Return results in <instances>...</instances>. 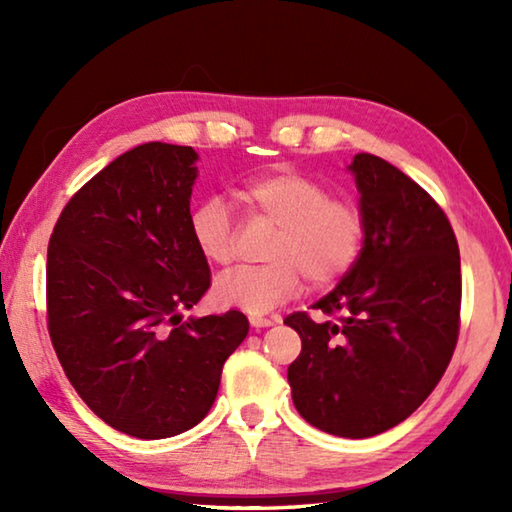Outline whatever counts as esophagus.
Returning a JSON list of instances; mask_svg holds the SVG:
<instances>
[{
  "label": "esophagus",
  "instance_id": "obj_1",
  "mask_svg": "<svg viewBox=\"0 0 512 512\" xmlns=\"http://www.w3.org/2000/svg\"><path fill=\"white\" fill-rule=\"evenodd\" d=\"M250 327L262 329V327H271L277 318H262V316H250Z\"/></svg>",
  "mask_w": 512,
  "mask_h": 512
}]
</instances>
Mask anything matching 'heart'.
Segmentation results:
<instances>
[{
  "label": "heart",
  "instance_id": "heart-1",
  "mask_svg": "<svg viewBox=\"0 0 512 512\" xmlns=\"http://www.w3.org/2000/svg\"><path fill=\"white\" fill-rule=\"evenodd\" d=\"M239 198L257 219L275 225L266 266L239 268L212 284L214 305L266 314L309 287H332L359 262L366 246V214L309 173L280 169L259 173L239 187ZM189 235L205 262L225 266L235 257V221L223 198L210 196L189 216Z\"/></svg>",
  "mask_w": 512,
  "mask_h": 512
}]
</instances>
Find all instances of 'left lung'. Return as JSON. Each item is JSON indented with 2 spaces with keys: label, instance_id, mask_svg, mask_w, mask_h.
<instances>
[{
  "label": "left lung",
  "instance_id": "8db88e82",
  "mask_svg": "<svg viewBox=\"0 0 512 512\" xmlns=\"http://www.w3.org/2000/svg\"><path fill=\"white\" fill-rule=\"evenodd\" d=\"M366 214V246L339 287L320 298L327 320L284 318L302 341L291 397L311 427L370 438L400 424L447 370L461 327V255L452 223L391 162L350 164Z\"/></svg>",
  "mask_w": 512,
  "mask_h": 512
}]
</instances>
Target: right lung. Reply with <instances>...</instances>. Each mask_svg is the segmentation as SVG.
Returning <instances> with one entry per match:
<instances>
[{
	"instance_id": "obj_1",
	"label": "right lung",
	"mask_w": 512,
	"mask_h": 512,
	"mask_svg": "<svg viewBox=\"0 0 512 512\" xmlns=\"http://www.w3.org/2000/svg\"><path fill=\"white\" fill-rule=\"evenodd\" d=\"M192 146L149 142L76 192L47 250V327L81 400L133 438L196 427L225 359L248 334L241 311L189 318L210 266L189 235Z\"/></svg>"
}]
</instances>
